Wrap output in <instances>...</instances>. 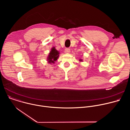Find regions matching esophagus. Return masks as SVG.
Returning a JSON list of instances; mask_svg holds the SVG:
<instances>
[{
    "instance_id": "obj_1",
    "label": "esophagus",
    "mask_w": 130,
    "mask_h": 130,
    "mask_svg": "<svg viewBox=\"0 0 130 130\" xmlns=\"http://www.w3.org/2000/svg\"><path fill=\"white\" fill-rule=\"evenodd\" d=\"M70 52V49L69 48H65V53H69Z\"/></svg>"
}]
</instances>
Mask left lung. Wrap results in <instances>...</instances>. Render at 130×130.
I'll return each mask as SVG.
<instances>
[{
  "label": "left lung",
  "instance_id": "1",
  "mask_svg": "<svg viewBox=\"0 0 130 130\" xmlns=\"http://www.w3.org/2000/svg\"><path fill=\"white\" fill-rule=\"evenodd\" d=\"M80 61H81V60H80Z\"/></svg>",
  "mask_w": 130,
  "mask_h": 130
}]
</instances>
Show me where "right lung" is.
<instances>
[{
	"instance_id": "add662e5",
	"label": "right lung",
	"mask_w": 130,
	"mask_h": 130,
	"mask_svg": "<svg viewBox=\"0 0 130 130\" xmlns=\"http://www.w3.org/2000/svg\"><path fill=\"white\" fill-rule=\"evenodd\" d=\"M59 52L58 51H57L55 49L54 47L52 48L51 49V51L50 52L48 57L47 58V61L48 62L51 64V63H54V62L57 61L58 57H59Z\"/></svg>"
}]
</instances>
